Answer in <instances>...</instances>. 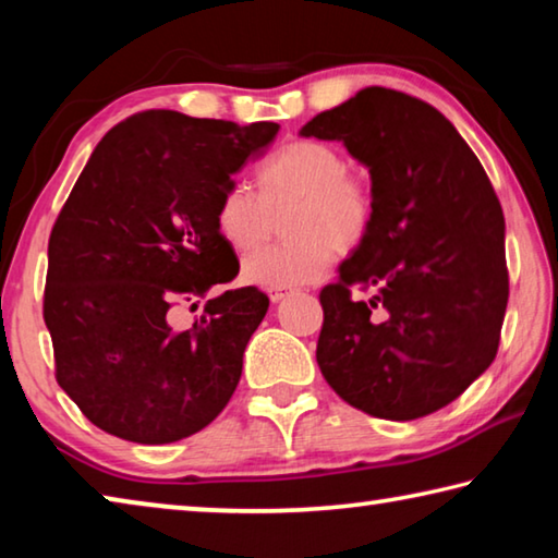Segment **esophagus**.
Segmentation results:
<instances>
[{
    "instance_id": "esophagus-1",
    "label": "esophagus",
    "mask_w": 558,
    "mask_h": 558,
    "mask_svg": "<svg viewBox=\"0 0 558 558\" xmlns=\"http://www.w3.org/2000/svg\"><path fill=\"white\" fill-rule=\"evenodd\" d=\"M288 295H290V288H270L268 290L270 302H280V300H286Z\"/></svg>"
}]
</instances>
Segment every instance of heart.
<instances>
[{"label": "heart", "instance_id": "obj_1", "mask_svg": "<svg viewBox=\"0 0 558 558\" xmlns=\"http://www.w3.org/2000/svg\"><path fill=\"white\" fill-rule=\"evenodd\" d=\"M258 196L243 184L226 186L214 206V229L235 253L266 241L270 216L290 206L282 223L286 245L251 253L241 263L243 280L260 288H298L325 276L342 251L356 248L374 221L372 186L347 172L337 147L295 140L256 169Z\"/></svg>", "mask_w": 558, "mask_h": 558}]
</instances>
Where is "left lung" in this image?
I'll use <instances>...</instances> for the list:
<instances>
[{
  "instance_id": "1",
  "label": "left lung",
  "mask_w": 558,
  "mask_h": 558,
  "mask_svg": "<svg viewBox=\"0 0 558 558\" xmlns=\"http://www.w3.org/2000/svg\"><path fill=\"white\" fill-rule=\"evenodd\" d=\"M300 135L339 140L374 194L369 233L319 292V372L376 418L442 409L493 364L509 298L505 216L483 165L442 112L379 86Z\"/></svg>"
}]
</instances>
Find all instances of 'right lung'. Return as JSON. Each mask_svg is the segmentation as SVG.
Segmentation results:
<instances>
[{"mask_svg": "<svg viewBox=\"0 0 558 558\" xmlns=\"http://www.w3.org/2000/svg\"><path fill=\"white\" fill-rule=\"evenodd\" d=\"M278 130L147 110L93 149L49 239L44 323L56 381L100 430L165 446L229 403L266 292L226 290L186 329L167 315L235 278L214 206Z\"/></svg>", "mask_w": 558, "mask_h": 558, "instance_id": "obj_1", "label": "right lung"}]
</instances>
